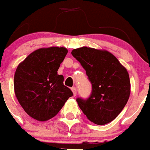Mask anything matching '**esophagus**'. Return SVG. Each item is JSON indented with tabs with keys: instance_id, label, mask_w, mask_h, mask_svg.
<instances>
[{
	"instance_id": "1",
	"label": "esophagus",
	"mask_w": 150,
	"mask_h": 150,
	"mask_svg": "<svg viewBox=\"0 0 150 150\" xmlns=\"http://www.w3.org/2000/svg\"><path fill=\"white\" fill-rule=\"evenodd\" d=\"M71 90H72V91H73V95H74V96H76V95H77V89H76V87H73Z\"/></svg>"
}]
</instances>
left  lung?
Instances as JSON below:
<instances>
[{
    "label": "left lung",
    "instance_id": "obj_1",
    "mask_svg": "<svg viewBox=\"0 0 150 150\" xmlns=\"http://www.w3.org/2000/svg\"><path fill=\"white\" fill-rule=\"evenodd\" d=\"M71 53L86 70L92 85L89 98H77L78 106L94 124L110 123L124 109L130 95L128 71L107 51L83 47Z\"/></svg>",
    "mask_w": 150,
    "mask_h": 150
}]
</instances>
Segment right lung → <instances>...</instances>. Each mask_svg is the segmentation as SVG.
Instances as JSON below:
<instances>
[{
    "label": "right lung",
    "mask_w": 150,
    "mask_h": 150,
    "mask_svg": "<svg viewBox=\"0 0 150 150\" xmlns=\"http://www.w3.org/2000/svg\"><path fill=\"white\" fill-rule=\"evenodd\" d=\"M68 53L65 47L40 48L19 64L14 74V91L27 114L39 121L56 116L73 92L57 71Z\"/></svg>",
    "instance_id": "right-lung-1"
}]
</instances>
